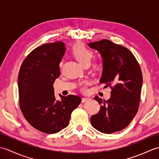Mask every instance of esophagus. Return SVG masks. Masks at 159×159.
<instances>
[{
    "mask_svg": "<svg viewBox=\"0 0 159 159\" xmlns=\"http://www.w3.org/2000/svg\"><path fill=\"white\" fill-rule=\"evenodd\" d=\"M89 98H82V100L81 102H87V100H89Z\"/></svg>",
    "mask_w": 159,
    "mask_h": 159,
    "instance_id": "obj_1",
    "label": "esophagus"
}]
</instances>
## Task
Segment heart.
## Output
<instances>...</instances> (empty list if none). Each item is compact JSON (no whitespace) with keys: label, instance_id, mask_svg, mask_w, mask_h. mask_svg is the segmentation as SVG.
I'll return each mask as SVG.
<instances>
[{"label":"heart","instance_id":"b5f03b06","mask_svg":"<svg viewBox=\"0 0 159 159\" xmlns=\"http://www.w3.org/2000/svg\"><path fill=\"white\" fill-rule=\"evenodd\" d=\"M72 54L78 61H79L82 66L85 64H89L91 59L93 57V52L92 50L87 48L83 43H79L74 45L72 50ZM96 69L97 70H100L102 66L100 64H97L95 66ZM88 84L87 82H85L82 84L81 89L83 91H86V85Z\"/></svg>","mask_w":159,"mask_h":159}]
</instances>
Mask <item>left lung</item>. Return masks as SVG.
<instances>
[{
    "instance_id": "1",
    "label": "left lung",
    "mask_w": 159,
    "mask_h": 159,
    "mask_svg": "<svg viewBox=\"0 0 159 159\" xmlns=\"http://www.w3.org/2000/svg\"><path fill=\"white\" fill-rule=\"evenodd\" d=\"M103 59L101 83L111 89L106 100L96 96L100 111L91 117V124L101 133L111 134L128 126L139 109L143 76L139 63L129 50L110 40L88 43Z\"/></svg>"
}]
</instances>
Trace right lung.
Wrapping results in <instances>:
<instances>
[{
    "mask_svg": "<svg viewBox=\"0 0 159 159\" xmlns=\"http://www.w3.org/2000/svg\"><path fill=\"white\" fill-rule=\"evenodd\" d=\"M66 52L62 42L45 43L29 53L18 74L20 107L25 119L37 130L58 133L69 124L71 113L81 102L78 96L57 100L53 83L60 76L59 63Z\"/></svg>",
    "mask_w": 159,
    "mask_h": 159,
    "instance_id": "right-lung-1",
    "label": "right lung"
}]
</instances>
